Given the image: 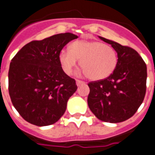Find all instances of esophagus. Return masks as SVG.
Instances as JSON below:
<instances>
[{
  "label": "esophagus",
  "mask_w": 155,
  "mask_h": 155,
  "mask_svg": "<svg viewBox=\"0 0 155 155\" xmlns=\"http://www.w3.org/2000/svg\"><path fill=\"white\" fill-rule=\"evenodd\" d=\"M76 83L78 86H80V85H82V84H83L84 82H83V81H81V80H78V79H77Z\"/></svg>",
  "instance_id": "obj_1"
}]
</instances>
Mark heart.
I'll return each instance as SVG.
<instances>
[{
	"label": "heart",
	"instance_id": "b5f03b06",
	"mask_svg": "<svg viewBox=\"0 0 155 155\" xmlns=\"http://www.w3.org/2000/svg\"><path fill=\"white\" fill-rule=\"evenodd\" d=\"M64 72L70 74L80 60V67L91 80H101L111 75L117 65V54L110 46L98 41L77 40L62 50L58 56Z\"/></svg>",
	"mask_w": 155,
	"mask_h": 155
}]
</instances>
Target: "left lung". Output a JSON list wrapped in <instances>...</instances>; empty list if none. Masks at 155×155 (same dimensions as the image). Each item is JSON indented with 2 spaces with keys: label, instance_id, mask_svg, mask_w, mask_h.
Listing matches in <instances>:
<instances>
[{
  "label": "left lung",
  "instance_id": "1",
  "mask_svg": "<svg viewBox=\"0 0 155 155\" xmlns=\"http://www.w3.org/2000/svg\"><path fill=\"white\" fill-rule=\"evenodd\" d=\"M99 38L112 46L118 60L111 75L88 83V107L102 121L122 122L134 116L144 101L147 67L134 48Z\"/></svg>",
  "mask_w": 155,
  "mask_h": 155
}]
</instances>
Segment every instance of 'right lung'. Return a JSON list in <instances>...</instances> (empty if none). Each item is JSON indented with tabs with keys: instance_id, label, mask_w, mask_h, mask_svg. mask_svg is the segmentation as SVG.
I'll return each instance as SVG.
<instances>
[{
	"instance_id": "obj_1",
	"label": "right lung",
	"mask_w": 155,
	"mask_h": 155,
	"mask_svg": "<svg viewBox=\"0 0 155 155\" xmlns=\"http://www.w3.org/2000/svg\"><path fill=\"white\" fill-rule=\"evenodd\" d=\"M78 36L58 34L28 43L11 59L8 90L19 114L30 124L53 125L65 112L68 100L76 91V81L64 73L58 56Z\"/></svg>"
}]
</instances>
